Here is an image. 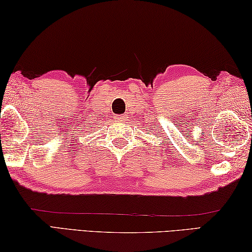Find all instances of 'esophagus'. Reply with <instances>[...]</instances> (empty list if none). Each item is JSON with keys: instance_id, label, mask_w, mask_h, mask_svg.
I'll list each match as a JSON object with an SVG mask.
<instances>
[{"instance_id": "34e87169", "label": "esophagus", "mask_w": 252, "mask_h": 252, "mask_svg": "<svg viewBox=\"0 0 252 252\" xmlns=\"http://www.w3.org/2000/svg\"><path fill=\"white\" fill-rule=\"evenodd\" d=\"M117 120L118 121H123V119H125V116H117Z\"/></svg>"}]
</instances>
